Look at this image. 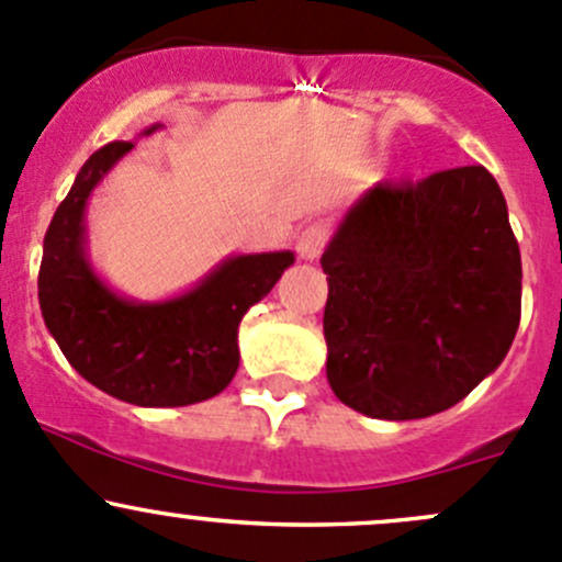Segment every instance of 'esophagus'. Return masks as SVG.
Masks as SVG:
<instances>
[{"label":"esophagus","instance_id":"1","mask_svg":"<svg viewBox=\"0 0 562 562\" xmlns=\"http://www.w3.org/2000/svg\"><path fill=\"white\" fill-rule=\"evenodd\" d=\"M328 241V228L323 223L304 225L296 236V252L302 260H315Z\"/></svg>","mask_w":562,"mask_h":562}]
</instances>
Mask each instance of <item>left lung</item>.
<instances>
[{"mask_svg": "<svg viewBox=\"0 0 562 562\" xmlns=\"http://www.w3.org/2000/svg\"><path fill=\"white\" fill-rule=\"evenodd\" d=\"M328 386L353 411H449L501 367L522 313V258L484 166L375 184L321 258Z\"/></svg>", "mask_w": 562, "mask_h": 562, "instance_id": "1", "label": "left lung"}]
</instances>
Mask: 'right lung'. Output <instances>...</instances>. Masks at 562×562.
<instances>
[{"instance_id":"add662e5","label":"right lung","mask_w":562,"mask_h":562,"mask_svg":"<svg viewBox=\"0 0 562 562\" xmlns=\"http://www.w3.org/2000/svg\"><path fill=\"white\" fill-rule=\"evenodd\" d=\"M162 124H151V135ZM113 140L94 151L56 209L43 241L37 296L50 337L92 386L140 407H181L217 396L239 370V323L296 255H228L195 288L166 302L119 296L87 255V203L103 176L133 149Z\"/></svg>"}]
</instances>
